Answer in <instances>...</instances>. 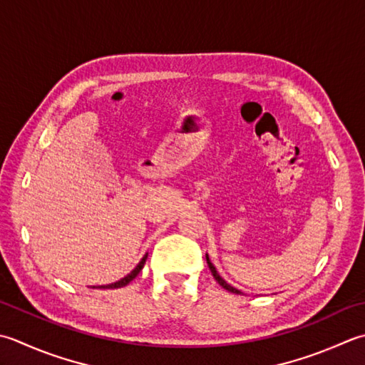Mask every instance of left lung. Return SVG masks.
Returning a JSON list of instances; mask_svg holds the SVG:
<instances>
[{
	"instance_id": "8db88e82",
	"label": "left lung",
	"mask_w": 365,
	"mask_h": 365,
	"mask_svg": "<svg viewBox=\"0 0 365 365\" xmlns=\"http://www.w3.org/2000/svg\"><path fill=\"white\" fill-rule=\"evenodd\" d=\"M205 259H207V264H209V269H210V272H212V275H213V278H215V280L218 282V284L220 287H223L226 291H230V292H234V294H242V291H239L237 288H234V287H231L230 283H227L223 277H221L218 272H217V267L213 266L212 264V261H210V258H209V255H205Z\"/></svg>"
}]
</instances>
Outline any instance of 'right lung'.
Wrapping results in <instances>:
<instances>
[{
  "mask_svg": "<svg viewBox=\"0 0 365 365\" xmlns=\"http://www.w3.org/2000/svg\"><path fill=\"white\" fill-rule=\"evenodd\" d=\"M147 256H148V253H145L144 256H142V259L139 261V264L138 266H135L130 274L128 275H125L123 278H120L118 282H113V283H109V284H101V287H91V288H103V289H115V288H123V287H126L128 283L130 282H133L135 277H138V274L142 270V267H144V264H145V261H147Z\"/></svg>",
  "mask_w": 365,
  "mask_h": 365,
  "instance_id": "add662e5",
  "label": "right lung"
}]
</instances>
